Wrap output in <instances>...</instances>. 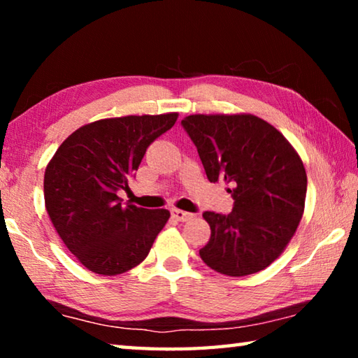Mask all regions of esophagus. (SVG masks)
<instances>
[{
  "label": "esophagus",
  "mask_w": 358,
  "mask_h": 358,
  "mask_svg": "<svg viewBox=\"0 0 358 358\" xmlns=\"http://www.w3.org/2000/svg\"><path fill=\"white\" fill-rule=\"evenodd\" d=\"M171 215H172L173 220H177V221H180V222L189 221L191 217H192L191 213H187V211H183V210H178V208H172V210H171Z\"/></svg>",
  "instance_id": "34e87169"
}]
</instances>
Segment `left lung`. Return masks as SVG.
Masks as SVG:
<instances>
[{"instance_id":"left-lung-1","label":"left lung","mask_w":358,"mask_h":358,"mask_svg":"<svg viewBox=\"0 0 358 358\" xmlns=\"http://www.w3.org/2000/svg\"><path fill=\"white\" fill-rule=\"evenodd\" d=\"M181 126L196 145L210 181L234 186L229 215L205 211L210 268L246 276L268 266L294 237L305 208L306 172L296 151L254 115H189Z\"/></svg>"}]
</instances>
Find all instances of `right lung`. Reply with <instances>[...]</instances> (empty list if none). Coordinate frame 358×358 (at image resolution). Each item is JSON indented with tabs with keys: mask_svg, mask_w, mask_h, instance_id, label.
Returning a JSON list of instances; mask_svg holds the SVG:
<instances>
[{
	"mask_svg": "<svg viewBox=\"0 0 358 358\" xmlns=\"http://www.w3.org/2000/svg\"><path fill=\"white\" fill-rule=\"evenodd\" d=\"M178 115L99 120L66 138L44 175L45 208L68 250L98 275H120L148 256L167 210L123 205L147 148Z\"/></svg>",
	"mask_w": 358,
	"mask_h": 358,
	"instance_id": "obj_1",
	"label": "right lung"
}]
</instances>
